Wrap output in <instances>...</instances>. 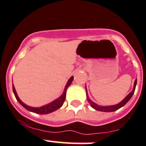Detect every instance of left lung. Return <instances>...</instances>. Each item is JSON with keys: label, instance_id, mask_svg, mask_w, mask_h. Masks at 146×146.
Returning <instances> with one entry per match:
<instances>
[{"label": "left lung", "instance_id": "1", "mask_svg": "<svg viewBox=\"0 0 146 146\" xmlns=\"http://www.w3.org/2000/svg\"><path fill=\"white\" fill-rule=\"evenodd\" d=\"M136 84H137V79H135L134 83V88H133V91L129 94L119 104H116V105H113V106H107V107H103V106H99L98 104H95L94 102H92V100H90V99H88V95H87V99H88V102H89V104H91L92 107H93L94 110H97V111H105V112H110V111H116V110H119V108L122 107L123 106H125V104L128 102V101L131 99V97L133 96V94L135 92V86H136ZM86 92H87V90H86Z\"/></svg>", "mask_w": 146, "mask_h": 146}]
</instances>
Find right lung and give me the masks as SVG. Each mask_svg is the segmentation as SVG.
Masks as SVG:
<instances>
[{
  "instance_id": "obj_1",
  "label": "right lung",
  "mask_w": 146,
  "mask_h": 146,
  "mask_svg": "<svg viewBox=\"0 0 146 146\" xmlns=\"http://www.w3.org/2000/svg\"><path fill=\"white\" fill-rule=\"evenodd\" d=\"M73 80V77L72 76L70 79L68 80V83H67L66 86H65V89H64L63 94L61 95L60 97H59L58 99H57L56 100L53 101L52 102L50 103L49 104L44 105V106H43V107H37V108H35V107H29V106L26 105L24 103H23V102L20 100V99L19 98V96H17V94H16V90H15V88H14V86H13V94H14V95H15V97H16V99H17L18 102H19L20 104H21V105H22L23 107L26 109V110H27L28 111H32V112L36 113V114H49V113L52 112V111L58 110V109L60 108V107H62V104H63V103H64V102H65V97H66L67 88H68V87L71 84Z\"/></svg>"
}]
</instances>
